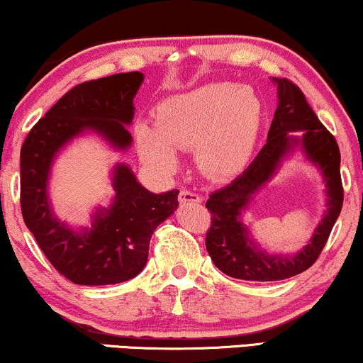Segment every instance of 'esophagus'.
Instances as JSON below:
<instances>
[{
  "mask_svg": "<svg viewBox=\"0 0 363 363\" xmlns=\"http://www.w3.org/2000/svg\"><path fill=\"white\" fill-rule=\"evenodd\" d=\"M178 199H180V203H201L203 198L199 196L198 193H193L190 190H182Z\"/></svg>",
  "mask_w": 363,
  "mask_h": 363,
  "instance_id": "obj_1",
  "label": "esophagus"
}]
</instances>
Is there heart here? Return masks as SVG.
I'll return each instance as SVG.
<instances>
[{
	"mask_svg": "<svg viewBox=\"0 0 363 363\" xmlns=\"http://www.w3.org/2000/svg\"><path fill=\"white\" fill-rule=\"evenodd\" d=\"M260 128V101L249 88L211 83L159 104L154 125L135 124L139 152L149 164L175 170L177 150L194 149L203 173L228 178L250 160Z\"/></svg>",
	"mask_w": 363,
	"mask_h": 363,
	"instance_id": "heart-1",
	"label": "heart"
}]
</instances>
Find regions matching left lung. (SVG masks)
<instances>
[{
  "mask_svg": "<svg viewBox=\"0 0 363 363\" xmlns=\"http://www.w3.org/2000/svg\"><path fill=\"white\" fill-rule=\"evenodd\" d=\"M278 106L264 149L242 175L209 194L206 208L211 228L206 250L214 265L225 275L250 281H277L308 270L328 242L330 230L342 209L340 152L334 135L321 124L303 91L286 78H275ZM301 130L300 138L290 132ZM298 146L322 170L328 186V209L310 244L295 256L269 255L251 240L242 214L251 198L279 168L282 159Z\"/></svg>",
  "mask_w": 363,
  "mask_h": 363,
  "instance_id": "8db88e82",
  "label": "left lung"
}]
</instances>
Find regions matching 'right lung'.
Wrapping results in <instances>:
<instances>
[{
	"instance_id": "1",
	"label": "right lung",
	"mask_w": 363,
	"mask_h": 363,
	"mask_svg": "<svg viewBox=\"0 0 363 363\" xmlns=\"http://www.w3.org/2000/svg\"><path fill=\"white\" fill-rule=\"evenodd\" d=\"M143 82V73L129 72L80 83L39 119L21 147L24 223L55 270L77 285H114L139 275L152 234L178 208V190H145L125 164L113 169V203L94 211L91 228L72 229L49 201L52 164L72 139L93 130L116 150L129 149L133 135L125 125L133 123Z\"/></svg>"
}]
</instances>
